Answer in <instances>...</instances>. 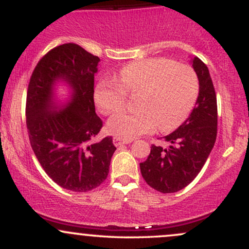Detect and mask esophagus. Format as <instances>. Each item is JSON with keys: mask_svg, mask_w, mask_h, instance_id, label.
Listing matches in <instances>:
<instances>
[{"mask_svg": "<svg viewBox=\"0 0 249 249\" xmlns=\"http://www.w3.org/2000/svg\"><path fill=\"white\" fill-rule=\"evenodd\" d=\"M130 142H132V141H125V139H121L118 138V137H115V138H113V144H115V146H123V145L125 144H130Z\"/></svg>", "mask_w": 249, "mask_h": 249, "instance_id": "obj_1", "label": "esophagus"}]
</instances>
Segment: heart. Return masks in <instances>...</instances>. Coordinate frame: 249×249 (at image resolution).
<instances>
[{"mask_svg": "<svg viewBox=\"0 0 249 249\" xmlns=\"http://www.w3.org/2000/svg\"><path fill=\"white\" fill-rule=\"evenodd\" d=\"M199 81L191 67L167 58H147L122 68L113 79H102L95 102L103 115L124 107L127 96L136 97L134 111H122L107 122V131L125 141L150 133L157 127L179 126L196 104Z\"/></svg>", "mask_w": 249, "mask_h": 249, "instance_id": "1", "label": "heart"}]
</instances>
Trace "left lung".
<instances>
[{"instance_id": "obj_1", "label": "left lung", "mask_w": 249, "mask_h": 249, "mask_svg": "<svg viewBox=\"0 0 249 249\" xmlns=\"http://www.w3.org/2000/svg\"><path fill=\"white\" fill-rule=\"evenodd\" d=\"M193 68L199 79V96L188 118L165 137L170 146H151L141 172L148 186L161 193H174L186 187L198 176L214 146L218 132V107L212 78L206 64L194 57Z\"/></svg>"}]
</instances>
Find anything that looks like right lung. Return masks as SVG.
<instances>
[{
  "label": "right lung",
  "mask_w": 249,
  "mask_h": 249,
  "mask_svg": "<svg viewBox=\"0 0 249 249\" xmlns=\"http://www.w3.org/2000/svg\"><path fill=\"white\" fill-rule=\"evenodd\" d=\"M101 59L75 43L58 45L37 63L28 85L25 121L31 148L43 170L57 185L89 192L107 178L116 147L112 137L92 142L103 127L93 101ZM58 78L73 87V99L53 113L52 85Z\"/></svg>",
  "instance_id": "1"
}]
</instances>
